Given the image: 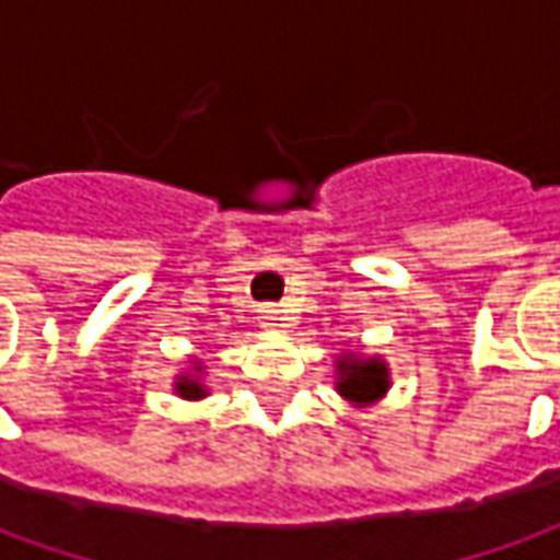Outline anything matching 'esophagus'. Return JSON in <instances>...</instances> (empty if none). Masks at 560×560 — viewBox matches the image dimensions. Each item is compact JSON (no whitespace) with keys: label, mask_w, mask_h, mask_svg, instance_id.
<instances>
[{"label":"esophagus","mask_w":560,"mask_h":560,"mask_svg":"<svg viewBox=\"0 0 560 560\" xmlns=\"http://www.w3.org/2000/svg\"><path fill=\"white\" fill-rule=\"evenodd\" d=\"M281 320L284 317H281V308H276V305H264L260 308V324L264 327H281Z\"/></svg>","instance_id":"1"}]
</instances>
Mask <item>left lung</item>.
Wrapping results in <instances>:
<instances>
[{"instance_id": "1", "label": "left lung", "mask_w": 560, "mask_h": 560, "mask_svg": "<svg viewBox=\"0 0 560 560\" xmlns=\"http://www.w3.org/2000/svg\"><path fill=\"white\" fill-rule=\"evenodd\" d=\"M339 389L341 396L353 405H372L389 389V372L384 360L377 357H357V353H345L339 363Z\"/></svg>"}]
</instances>
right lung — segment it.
Here are the masks:
<instances>
[{"instance_id": "right-lung-1", "label": "right lung", "mask_w": 560, "mask_h": 560, "mask_svg": "<svg viewBox=\"0 0 560 560\" xmlns=\"http://www.w3.org/2000/svg\"><path fill=\"white\" fill-rule=\"evenodd\" d=\"M195 372H200V365H195ZM173 389H176L183 399H203V396H207V389H203V384H200L195 375H179L176 377V384H173Z\"/></svg>"}]
</instances>
